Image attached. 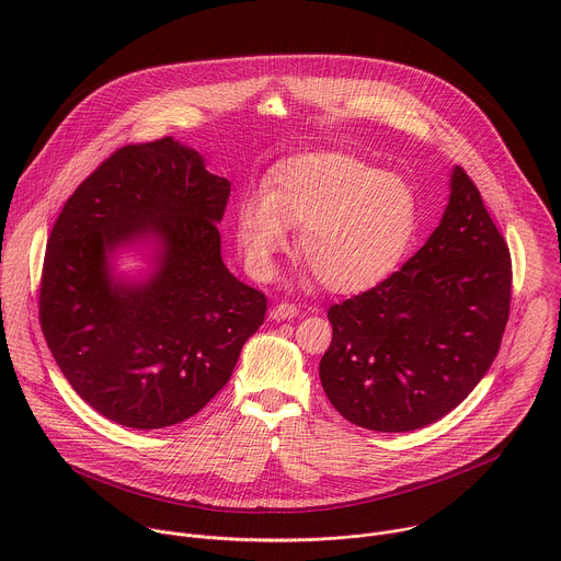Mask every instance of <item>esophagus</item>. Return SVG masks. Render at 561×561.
I'll list each match as a JSON object with an SVG mask.
<instances>
[{
	"mask_svg": "<svg viewBox=\"0 0 561 561\" xmlns=\"http://www.w3.org/2000/svg\"><path fill=\"white\" fill-rule=\"evenodd\" d=\"M297 312H299V308H297L295 304H290V301H282V304L273 306L271 317L275 319V322H284V319H293V317H297Z\"/></svg>",
	"mask_w": 561,
	"mask_h": 561,
	"instance_id": "1",
	"label": "esophagus"
}]
</instances>
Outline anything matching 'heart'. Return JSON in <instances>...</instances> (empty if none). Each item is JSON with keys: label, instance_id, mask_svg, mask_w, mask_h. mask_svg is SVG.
<instances>
[{"label": "heart", "instance_id": "b5f03b06", "mask_svg": "<svg viewBox=\"0 0 561 561\" xmlns=\"http://www.w3.org/2000/svg\"><path fill=\"white\" fill-rule=\"evenodd\" d=\"M299 226L297 251L331 290L377 286L404 262L420 232L413 186L342 152L284 159L264 180V195L237 204L234 237L249 271L268 277Z\"/></svg>", "mask_w": 561, "mask_h": 561}]
</instances>
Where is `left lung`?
I'll return each mask as SVG.
<instances>
[{
    "instance_id": "obj_1",
    "label": "left lung",
    "mask_w": 561,
    "mask_h": 561,
    "mask_svg": "<svg viewBox=\"0 0 561 561\" xmlns=\"http://www.w3.org/2000/svg\"><path fill=\"white\" fill-rule=\"evenodd\" d=\"M513 264L463 169L428 242L375 288L329 308L319 379L335 411L377 433L424 428L479 383L500 353Z\"/></svg>"
}]
</instances>
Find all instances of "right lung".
I'll return each instance as SVG.
<instances>
[{
    "label": "right lung",
    "mask_w": 561,
    "mask_h": 561,
    "mask_svg": "<svg viewBox=\"0 0 561 561\" xmlns=\"http://www.w3.org/2000/svg\"><path fill=\"white\" fill-rule=\"evenodd\" d=\"M230 182L173 137L117 148L64 204L44 255L39 324L75 392L106 420L186 422L226 386L266 295L221 262ZM154 236L158 268L115 283L107 255Z\"/></svg>",
    "instance_id": "right-lung-1"
}]
</instances>
